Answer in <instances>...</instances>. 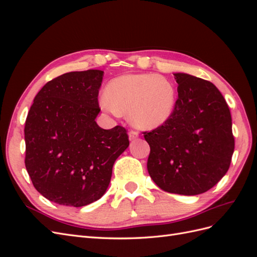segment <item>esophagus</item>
Returning <instances> with one entry per match:
<instances>
[{
    "label": "esophagus",
    "instance_id": "obj_1",
    "mask_svg": "<svg viewBox=\"0 0 257 257\" xmlns=\"http://www.w3.org/2000/svg\"><path fill=\"white\" fill-rule=\"evenodd\" d=\"M139 136V134L137 133V132L135 131H131L128 133V139L132 142V141H135V139H137Z\"/></svg>",
    "mask_w": 257,
    "mask_h": 257
}]
</instances>
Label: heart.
Here are the masks:
<instances>
[{"mask_svg": "<svg viewBox=\"0 0 257 257\" xmlns=\"http://www.w3.org/2000/svg\"><path fill=\"white\" fill-rule=\"evenodd\" d=\"M106 95L100 98L104 110L128 112L136 127L153 130L172 116L177 100L173 82L155 74H127L108 83Z\"/></svg>", "mask_w": 257, "mask_h": 257, "instance_id": "b5f03b06", "label": "heart"}]
</instances>
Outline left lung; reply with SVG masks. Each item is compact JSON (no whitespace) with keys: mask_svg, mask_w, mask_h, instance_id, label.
Returning <instances> with one entry per match:
<instances>
[{"mask_svg":"<svg viewBox=\"0 0 257 257\" xmlns=\"http://www.w3.org/2000/svg\"><path fill=\"white\" fill-rule=\"evenodd\" d=\"M178 98L170 119L145 133L150 146L148 173L160 189L193 196L227 173L235 141L229 108L213 83L175 73Z\"/></svg>","mask_w":257,"mask_h":257,"instance_id":"obj_1","label":"left lung"}]
</instances>
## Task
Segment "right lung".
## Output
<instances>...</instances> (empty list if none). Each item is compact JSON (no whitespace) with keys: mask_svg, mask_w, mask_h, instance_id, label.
Here are the masks:
<instances>
[{"mask_svg":"<svg viewBox=\"0 0 257 257\" xmlns=\"http://www.w3.org/2000/svg\"><path fill=\"white\" fill-rule=\"evenodd\" d=\"M104 72L61 75L37 93L25 127L26 167L34 188L62 206L82 207L106 193L115 160L130 145L126 130L95 121Z\"/></svg>","mask_w":257,"mask_h":257,"instance_id":"add662e5","label":"right lung"}]
</instances>
